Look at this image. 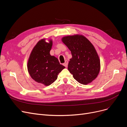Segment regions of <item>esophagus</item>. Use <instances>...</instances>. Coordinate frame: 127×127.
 <instances>
[{"label": "esophagus", "mask_w": 127, "mask_h": 127, "mask_svg": "<svg viewBox=\"0 0 127 127\" xmlns=\"http://www.w3.org/2000/svg\"><path fill=\"white\" fill-rule=\"evenodd\" d=\"M64 66H65V67H67V65H68V61H65V63L63 64Z\"/></svg>", "instance_id": "esophagus-1"}]
</instances>
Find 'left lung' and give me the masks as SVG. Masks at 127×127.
Returning a JSON list of instances; mask_svg holds the SVG:
<instances>
[{"label":"left lung","instance_id":"left-lung-1","mask_svg":"<svg viewBox=\"0 0 127 127\" xmlns=\"http://www.w3.org/2000/svg\"><path fill=\"white\" fill-rule=\"evenodd\" d=\"M62 41L71 53L68 65L70 74L80 83L86 85L92 82L100 69V61L94 46L79 34L64 36Z\"/></svg>","mask_w":127,"mask_h":127}]
</instances>
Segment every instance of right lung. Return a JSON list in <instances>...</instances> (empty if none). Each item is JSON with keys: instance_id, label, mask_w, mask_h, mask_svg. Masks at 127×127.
<instances>
[{"instance_id": "1", "label": "right lung", "mask_w": 127, "mask_h": 127, "mask_svg": "<svg viewBox=\"0 0 127 127\" xmlns=\"http://www.w3.org/2000/svg\"><path fill=\"white\" fill-rule=\"evenodd\" d=\"M52 46L45 39L39 41L33 48L28 59L27 68L31 77L39 83L48 86L54 82L58 75L64 68L58 59L51 56L50 51Z\"/></svg>"}]
</instances>
